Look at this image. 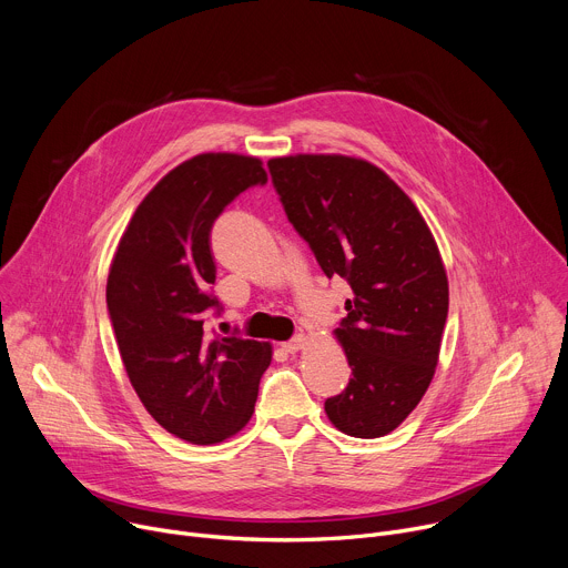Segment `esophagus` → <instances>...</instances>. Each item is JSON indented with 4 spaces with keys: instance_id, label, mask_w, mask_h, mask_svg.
Returning a JSON list of instances; mask_svg holds the SVG:
<instances>
[{
    "instance_id": "esophagus-1",
    "label": "esophagus",
    "mask_w": 568,
    "mask_h": 568,
    "mask_svg": "<svg viewBox=\"0 0 568 568\" xmlns=\"http://www.w3.org/2000/svg\"><path fill=\"white\" fill-rule=\"evenodd\" d=\"M303 346H305V337H303V335H296V337H292L290 342L283 344V351L290 353V355H294V353H298Z\"/></svg>"
}]
</instances>
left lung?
Listing matches in <instances>:
<instances>
[{"label":"left lung","instance_id":"8db88e82","mask_svg":"<svg viewBox=\"0 0 568 568\" xmlns=\"http://www.w3.org/2000/svg\"><path fill=\"white\" fill-rule=\"evenodd\" d=\"M267 169L323 274L353 290L335 331L353 377L326 414L348 436H386L418 407L438 364L449 287L436 240L416 204L364 159L294 154Z\"/></svg>","mask_w":568,"mask_h":568}]
</instances>
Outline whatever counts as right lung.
Wrapping results in <instances>:
<instances>
[{"mask_svg": "<svg viewBox=\"0 0 568 568\" xmlns=\"http://www.w3.org/2000/svg\"><path fill=\"white\" fill-rule=\"evenodd\" d=\"M267 184L256 156L197 154L161 180L134 211L108 276V312L128 377L148 414L173 436L213 445L245 427L272 346L209 335L211 229L252 186Z\"/></svg>", "mask_w": 568, "mask_h": 568, "instance_id": "right-lung-1", "label": "right lung"}]
</instances>
